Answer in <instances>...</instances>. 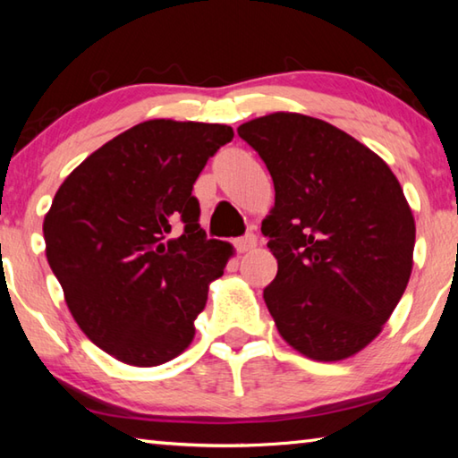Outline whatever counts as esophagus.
<instances>
[{"mask_svg": "<svg viewBox=\"0 0 458 458\" xmlns=\"http://www.w3.org/2000/svg\"><path fill=\"white\" fill-rule=\"evenodd\" d=\"M254 246H257V238H254V234H246L242 238L234 240V248L238 252H248V250H252Z\"/></svg>", "mask_w": 458, "mask_h": 458, "instance_id": "34e87169", "label": "esophagus"}]
</instances>
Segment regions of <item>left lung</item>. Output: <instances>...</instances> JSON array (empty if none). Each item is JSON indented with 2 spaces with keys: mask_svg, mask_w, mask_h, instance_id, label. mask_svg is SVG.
<instances>
[{
  "mask_svg": "<svg viewBox=\"0 0 458 458\" xmlns=\"http://www.w3.org/2000/svg\"><path fill=\"white\" fill-rule=\"evenodd\" d=\"M238 135L275 183L260 230L278 262L265 289L278 333L311 360L350 358L382 331L412 273L400 182L358 139L307 114H267Z\"/></svg>",
  "mask_w": 458,
  "mask_h": 458,
  "instance_id": "left-lung-1",
  "label": "left lung"
}]
</instances>
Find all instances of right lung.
I'll list each match as a JSON object with an SVG mask.
<instances>
[{
    "label": "right lung",
    "instance_id": "1",
    "mask_svg": "<svg viewBox=\"0 0 458 458\" xmlns=\"http://www.w3.org/2000/svg\"><path fill=\"white\" fill-rule=\"evenodd\" d=\"M228 125L145 121L89 155L44 218L46 257L74 321L123 363L159 366L196 335L232 246L199 228L193 183Z\"/></svg>",
    "mask_w": 458,
    "mask_h": 458
}]
</instances>
